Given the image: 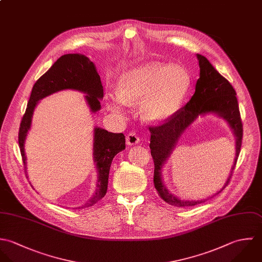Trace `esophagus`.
Wrapping results in <instances>:
<instances>
[{
    "mask_svg": "<svg viewBox=\"0 0 262 262\" xmlns=\"http://www.w3.org/2000/svg\"><path fill=\"white\" fill-rule=\"evenodd\" d=\"M139 143H140V137L138 136V134L136 132H129L126 136V144L128 146H133Z\"/></svg>",
    "mask_w": 262,
    "mask_h": 262,
    "instance_id": "esophagus-1",
    "label": "esophagus"
}]
</instances>
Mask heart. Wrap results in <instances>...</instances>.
<instances>
[{"label":"heart","instance_id":"obj_1","mask_svg":"<svg viewBox=\"0 0 262 262\" xmlns=\"http://www.w3.org/2000/svg\"><path fill=\"white\" fill-rule=\"evenodd\" d=\"M190 88L188 73L179 66L148 62L123 72L117 94L110 95V108L120 112L124 103L139 104L141 116L149 122L170 118L182 104Z\"/></svg>","mask_w":262,"mask_h":262}]
</instances>
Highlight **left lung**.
<instances>
[{
  "label": "left lung",
  "mask_w": 262,
  "mask_h": 262,
  "mask_svg": "<svg viewBox=\"0 0 262 262\" xmlns=\"http://www.w3.org/2000/svg\"><path fill=\"white\" fill-rule=\"evenodd\" d=\"M196 57L199 59L201 72L195 85V92L191 99L184 107L177 110L170 118L164 120L159 125H151L149 127L151 133L150 149L155 165V188L157 189L159 195L166 203L178 208L192 207L206 202V200H179L175 195L169 193L162 181V167L174 150L182 133L198 118L199 115H205L208 113H214L217 116L223 117L233 129L234 136L236 137V156L234 159V164L225 185L221 190L214 193V195L220 193L229 184L232 178L240 154L243 137V124L236 97V91L230 82L212 67L206 56L198 53Z\"/></svg>",
  "instance_id": "obj_1"
}]
</instances>
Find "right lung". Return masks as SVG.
Listing matches in <instances>:
<instances>
[{"instance_id":"1","label":"right lung","mask_w":262,"mask_h":262,"mask_svg":"<svg viewBox=\"0 0 262 262\" xmlns=\"http://www.w3.org/2000/svg\"><path fill=\"white\" fill-rule=\"evenodd\" d=\"M67 89L85 93L86 101L91 111L96 112L100 110V99L103 97V86L95 64L87 56L80 53L61 55L34 84L26 111L20 123L18 141L25 170L26 156L24 143L31 126L32 114L37 101L53 93ZM124 149L125 137L123 134L109 133L100 127L94 128L93 158L98 170V180L93 196L81 208L92 207L104 198L111 162L116 154Z\"/></svg>"}]
</instances>
